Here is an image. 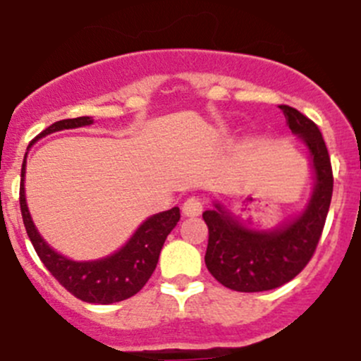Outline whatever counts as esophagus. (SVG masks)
<instances>
[{"label": "esophagus", "mask_w": 361, "mask_h": 361, "mask_svg": "<svg viewBox=\"0 0 361 361\" xmlns=\"http://www.w3.org/2000/svg\"><path fill=\"white\" fill-rule=\"evenodd\" d=\"M185 216H199L202 213V202L197 197H188L181 208Z\"/></svg>", "instance_id": "esophagus-1"}]
</instances>
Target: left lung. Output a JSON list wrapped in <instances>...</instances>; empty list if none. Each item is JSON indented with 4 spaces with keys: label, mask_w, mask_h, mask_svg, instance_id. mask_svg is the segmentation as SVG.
Segmentation results:
<instances>
[{
    "label": "left lung",
    "mask_w": 361,
    "mask_h": 361,
    "mask_svg": "<svg viewBox=\"0 0 361 361\" xmlns=\"http://www.w3.org/2000/svg\"><path fill=\"white\" fill-rule=\"evenodd\" d=\"M281 109L309 153L312 192L302 212L271 229L247 226L220 201L202 213L209 233L206 268L233 291H269L293 281L312 257L330 209L334 174L323 135L300 111L289 106Z\"/></svg>",
    "instance_id": "8db88e82"
}]
</instances>
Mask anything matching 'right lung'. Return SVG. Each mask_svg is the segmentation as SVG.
Instances as JSON below:
<instances>
[{
	"label": "right lung",
	"instance_id": "obj_1",
	"mask_svg": "<svg viewBox=\"0 0 361 361\" xmlns=\"http://www.w3.org/2000/svg\"><path fill=\"white\" fill-rule=\"evenodd\" d=\"M90 125H93L92 116L56 121L42 134H38L37 139L31 141L27 152L38 139L45 137V135L59 130H70V128L90 127ZM27 152L24 155L23 171H20V213H23L27 236H30L40 261L51 271L52 277L75 298L86 303H99V305L123 302L141 291L155 271L167 234L176 227L178 220H180V208L174 206L167 212L148 216L128 238L127 243L114 250L113 254L100 259H92V261H75V259H70L54 250L42 238L31 219L26 201V188H24Z\"/></svg>",
	"mask_w": 361,
	"mask_h": 361
}]
</instances>
